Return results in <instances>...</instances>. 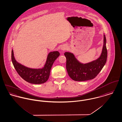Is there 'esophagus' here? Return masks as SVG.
Returning <instances> with one entry per match:
<instances>
[{
    "instance_id": "obj_1",
    "label": "esophagus",
    "mask_w": 122,
    "mask_h": 122,
    "mask_svg": "<svg viewBox=\"0 0 122 122\" xmlns=\"http://www.w3.org/2000/svg\"><path fill=\"white\" fill-rule=\"evenodd\" d=\"M61 49H62L63 51H65V50H66V47H62Z\"/></svg>"
}]
</instances>
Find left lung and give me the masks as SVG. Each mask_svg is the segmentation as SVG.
Here are the masks:
<instances>
[{
  "label": "left lung",
  "instance_id": "8db88e82",
  "mask_svg": "<svg viewBox=\"0 0 122 122\" xmlns=\"http://www.w3.org/2000/svg\"><path fill=\"white\" fill-rule=\"evenodd\" d=\"M106 44V39L104 35V44L101 56L97 60L87 64L80 63L72 53L65 52L66 68L70 77L73 81H88L95 78L107 61V50Z\"/></svg>",
  "mask_w": 122,
  "mask_h": 122
}]
</instances>
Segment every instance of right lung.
<instances>
[{"mask_svg": "<svg viewBox=\"0 0 122 122\" xmlns=\"http://www.w3.org/2000/svg\"><path fill=\"white\" fill-rule=\"evenodd\" d=\"M59 55L60 53L57 51L49 53L44 67L42 69L29 68L18 63L14 57L13 50L12 51L11 57L14 68L23 80L30 83L40 84L47 81L52 65Z\"/></svg>", "mask_w": 122, "mask_h": 122, "instance_id": "add662e5", "label": "right lung"}]
</instances>
